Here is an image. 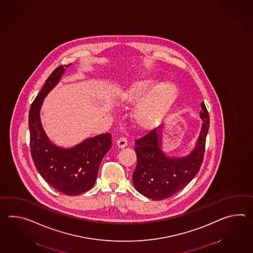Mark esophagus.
Listing matches in <instances>:
<instances>
[{
	"mask_svg": "<svg viewBox=\"0 0 253 253\" xmlns=\"http://www.w3.org/2000/svg\"><path fill=\"white\" fill-rule=\"evenodd\" d=\"M128 144V140L126 137H121L118 140H117V145L119 148H124V147L127 146Z\"/></svg>",
	"mask_w": 253,
	"mask_h": 253,
	"instance_id": "obj_1",
	"label": "esophagus"
}]
</instances>
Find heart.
Here are the masks:
<instances>
[{
	"instance_id": "1",
	"label": "heart",
	"mask_w": 253,
	"mask_h": 253,
	"mask_svg": "<svg viewBox=\"0 0 253 253\" xmlns=\"http://www.w3.org/2000/svg\"><path fill=\"white\" fill-rule=\"evenodd\" d=\"M153 79H144L128 85L120 100L124 104L140 102L135 107L132 117L140 127L150 128L159 124L179 96L178 87L171 82H163L156 85Z\"/></svg>"
}]
</instances>
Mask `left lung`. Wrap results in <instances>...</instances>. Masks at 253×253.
<instances>
[{
  "instance_id": "left-lung-1",
  "label": "left lung",
  "mask_w": 253,
  "mask_h": 253,
  "mask_svg": "<svg viewBox=\"0 0 253 253\" xmlns=\"http://www.w3.org/2000/svg\"><path fill=\"white\" fill-rule=\"evenodd\" d=\"M202 127L194 150L185 157H168L162 151V127L135 141L137 165L132 173L135 189L153 201L173 196L189 184L203 162L210 116L202 102Z\"/></svg>"
}]
</instances>
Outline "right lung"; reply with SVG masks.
Returning a JSON list of instances; mask_svg holds the SVG:
<instances>
[{
	"mask_svg": "<svg viewBox=\"0 0 253 253\" xmlns=\"http://www.w3.org/2000/svg\"><path fill=\"white\" fill-rule=\"evenodd\" d=\"M70 65L72 63L57 67L46 80L30 109L29 129L32 157L40 174L56 191L73 196L93 187L101 160L113 142L111 133H105L86 139L71 149H63L52 144L45 134L40 119L41 107Z\"/></svg>",
	"mask_w": 253,
	"mask_h": 253,
	"instance_id": "obj_1",
	"label": "right lung"
}]
</instances>
